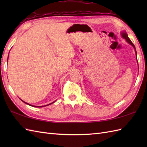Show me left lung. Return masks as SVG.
I'll use <instances>...</instances> for the list:
<instances>
[{"instance_id": "obj_1", "label": "left lung", "mask_w": 147, "mask_h": 147, "mask_svg": "<svg viewBox=\"0 0 147 147\" xmlns=\"http://www.w3.org/2000/svg\"><path fill=\"white\" fill-rule=\"evenodd\" d=\"M121 35H122V36H123V38H124L126 40V42L128 43H129L130 45H131L133 47V48L135 49V53H136V48H135V45H134V44L133 43H132V42L131 41V40L129 38V37H128V36H127V34L126 33V32H125V31H124V32H122V33H121ZM136 59H137V58H136ZM138 62V61H137Z\"/></svg>"}]
</instances>
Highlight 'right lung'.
<instances>
[{
    "mask_svg": "<svg viewBox=\"0 0 147 147\" xmlns=\"http://www.w3.org/2000/svg\"><path fill=\"white\" fill-rule=\"evenodd\" d=\"M7 60H8V59H7ZM22 101H23L24 103H25V104H28V105H31V106H33V107H45V106H47V105H51V104H53V103H54V102H52V103H51V104H48V105H43V106H37V107H36V106H35V105H30V104H28V103H26V102H24L23 100H22Z\"/></svg>",
    "mask_w": 147,
    "mask_h": 147,
    "instance_id": "1",
    "label": "right lung"
}]
</instances>
